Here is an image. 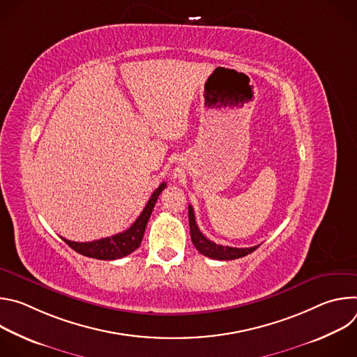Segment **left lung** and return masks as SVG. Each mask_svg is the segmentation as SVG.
Masks as SVG:
<instances>
[{
	"instance_id": "obj_1",
	"label": "left lung",
	"mask_w": 357,
	"mask_h": 357,
	"mask_svg": "<svg viewBox=\"0 0 357 357\" xmlns=\"http://www.w3.org/2000/svg\"><path fill=\"white\" fill-rule=\"evenodd\" d=\"M189 227H190V238L193 245L196 247V250L206 256L209 259L213 260H236L240 257L247 256V254L252 252L259 245L254 247H245V248H237V247H229V245H220L216 244L213 241H211L209 238H206L205 236L202 234V231L199 230L196 220H195V213H193V208L189 205Z\"/></svg>"
}]
</instances>
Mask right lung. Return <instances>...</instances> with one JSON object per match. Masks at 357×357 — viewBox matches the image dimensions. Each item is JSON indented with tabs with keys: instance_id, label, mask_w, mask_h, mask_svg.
I'll use <instances>...</instances> for the list:
<instances>
[{
	"instance_id": "right-lung-1",
	"label": "right lung",
	"mask_w": 357,
	"mask_h": 357,
	"mask_svg": "<svg viewBox=\"0 0 357 357\" xmlns=\"http://www.w3.org/2000/svg\"><path fill=\"white\" fill-rule=\"evenodd\" d=\"M167 183H161L154 193L151 195L148 203L145 205L144 211L141 215L137 218V220L123 233L114 234L112 237L106 238H100L94 241H87V243H77V241H70L62 237V240L72 247L75 251H77L82 256L90 257V259H97V260H117L123 259L128 254H131L134 250H137L142 241L144 231L146 227V223L149 220V216L152 213V209L155 206V202L158 200V196L161 192L165 189Z\"/></svg>"
}]
</instances>
